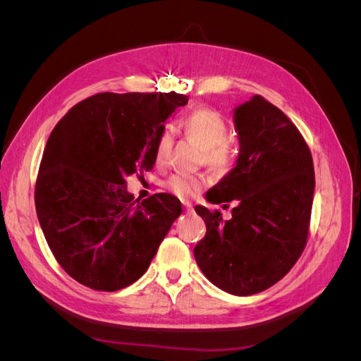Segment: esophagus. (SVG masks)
<instances>
[{
    "mask_svg": "<svg viewBox=\"0 0 361 361\" xmlns=\"http://www.w3.org/2000/svg\"><path fill=\"white\" fill-rule=\"evenodd\" d=\"M182 204H183V207H185V211H187V212H192V203H191V202H182Z\"/></svg>",
    "mask_w": 361,
    "mask_h": 361,
    "instance_id": "1",
    "label": "esophagus"
}]
</instances>
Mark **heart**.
Listing matches in <instances>:
<instances>
[{"label": "heart", "mask_w": 361, "mask_h": 361, "mask_svg": "<svg viewBox=\"0 0 361 361\" xmlns=\"http://www.w3.org/2000/svg\"><path fill=\"white\" fill-rule=\"evenodd\" d=\"M183 134L203 149L207 166L215 170H228L236 159V149L227 140L228 125L226 118L211 108H197L180 120ZM173 147V135L169 129L162 130L155 147V162L164 164ZM203 187V178L194 174L176 173L166 182V188L179 199L194 197Z\"/></svg>", "instance_id": "obj_1"}]
</instances>
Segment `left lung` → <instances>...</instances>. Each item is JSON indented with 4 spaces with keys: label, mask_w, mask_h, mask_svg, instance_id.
I'll return each instance as SVG.
<instances>
[{
    "label": "left lung",
    "mask_w": 361,
    "mask_h": 361,
    "mask_svg": "<svg viewBox=\"0 0 361 361\" xmlns=\"http://www.w3.org/2000/svg\"><path fill=\"white\" fill-rule=\"evenodd\" d=\"M239 157L206 192L211 203L235 202L231 220L195 206L206 235L194 257L206 279L239 297L276 285L307 244L314 192L310 149L289 117L255 94L235 108Z\"/></svg>",
    "instance_id": "1"
}]
</instances>
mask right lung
Masks as SVG:
<instances>
[{
	"instance_id": "1",
	"label": "right lung",
	"mask_w": 361,
	"mask_h": 361,
	"mask_svg": "<svg viewBox=\"0 0 361 361\" xmlns=\"http://www.w3.org/2000/svg\"><path fill=\"white\" fill-rule=\"evenodd\" d=\"M188 104L179 93H97L52 129L40 161L35 202L60 267L81 285L114 292L147 271L180 215L179 199L140 202L126 178L154 169L164 122Z\"/></svg>"
}]
</instances>
